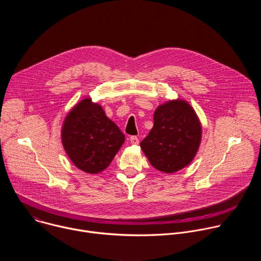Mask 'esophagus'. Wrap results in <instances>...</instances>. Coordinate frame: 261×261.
<instances>
[{
  "instance_id": "esophagus-1",
  "label": "esophagus",
  "mask_w": 261,
  "mask_h": 261,
  "mask_svg": "<svg viewBox=\"0 0 261 261\" xmlns=\"http://www.w3.org/2000/svg\"><path fill=\"white\" fill-rule=\"evenodd\" d=\"M130 142L132 143V144H138L139 143V140H138V138L136 137V136H131L130 137Z\"/></svg>"
}]
</instances>
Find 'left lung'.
Listing matches in <instances>:
<instances>
[{"label": "left lung", "instance_id": "1", "mask_svg": "<svg viewBox=\"0 0 261 261\" xmlns=\"http://www.w3.org/2000/svg\"><path fill=\"white\" fill-rule=\"evenodd\" d=\"M200 140L201 125L194 109L177 99L158 106L154 126L140 147L153 167L173 173L191 163Z\"/></svg>", "mask_w": 261, "mask_h": 261}]
</instances>
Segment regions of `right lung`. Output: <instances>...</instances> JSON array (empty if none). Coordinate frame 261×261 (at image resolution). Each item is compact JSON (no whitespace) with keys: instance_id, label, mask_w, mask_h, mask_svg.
Listing matches in <instances>:
<instances>
[{"instance_id":"obj_1","label":"right lung","mask_w":261,"mask_h":261,"mask_svg":"<svg viewBox=\"0 0 261 261\" xmlns=\"http://www.w3.org/2000/svg\"><path fill=\"white\" fill-rule=\"evenodd\" d=\"M124 141L120 128L91 98L71 109L62 128V142L68 157L77 168L92 174L110 164Z\"/></svg>"}]
</instances>
